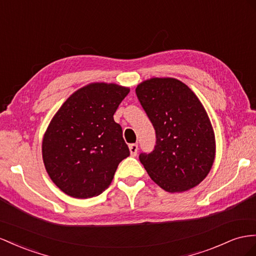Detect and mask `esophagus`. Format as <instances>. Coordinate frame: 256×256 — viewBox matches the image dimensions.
Instances as JSON below:
<instances>
[{
    "mask_svg": "<svg viewBox=\"0 0 256 256\" xmlns=\"http://www.w3.org/2000/svg\"><path fill=\"white\" fill-rule=\"evenodd\" d=\"M129 150L131 156H136L138 153V144H129Z\"/></svg>",
    "mask_w": 256,
    "mask_h": 256,
    "instance_id": "obj_1",
    "label": "esophagus"
}]
</instances>
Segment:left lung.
<instances>
[{
    "label": "left lung",
    "mask_w": 256,
    "mask_h": 256,
    "mask_svg": "<svg viewBox=\"0 0 256 256\" xmlns=\"http://www.w3.org/2000/svg\"><path fill=\"white\" fill-rule=\"evenodd\" d=\"M136 94L153 125L156 144L139 160L150 178L169 192L195 188L208 176L216 155L210 120L202 102L176 78H150Z\"/></svg>",
    "instance_id": "1"
}]
</instances>
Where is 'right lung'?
Wrapping results in <instances>:
<instances>
[{
	"mask_svg": "<svg viewBox=\"0 0 256 256\" xmlns=\"http://www.w3.org/2000/svg\"><path fill=\"white\" fill-rule=\"evenodd\" d=\"M128 94L126 87L94 82L74 92L54 116L43 139V160L48 176L66 195H100L130 155L113 117Z\"/></svg>",
	"mask_w": 256,
	"mask_h": 256,
	"instance_id": "add662e5",
	"label": "right lung"
}]
</instances>
